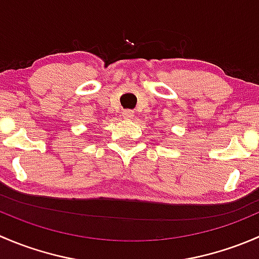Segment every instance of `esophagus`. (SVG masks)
Segmentation results:
<instances>
[{"instance_id": "obj_1", "label": "esophagus", "mask_w": 259, "mask_h": 259, "mask_svg": "<svg viewBox=\"0 0 259 259\" xmlns=\"http://www.w3.org/2000/svg\"><path fill=\"white\" fill-rule=\"evenodd\" d=\"M121 114L122 116H124V119H127V120L132 119V117L134 116V111L133 110H124Z\"/></svg>"}]
</instances>
